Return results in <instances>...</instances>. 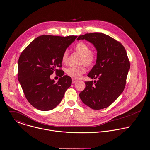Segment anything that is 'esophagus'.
<instances>
[{
  "label": "esophagus",
  "mask_w": 150,
  "mask_h": 150,
  "mask_svg": "<svg viewBox=\"0 0 150 150\" xmlns=\"http://www.w3.org/2000/svg\"><path fill=\"white\" fill-rule=\"evenodd\" d=\"M76 82H78V80H76V79H72V83L73 84L75 83Z\"/></svg>",
  "instance_id": "34e87169"
}]
</instances>
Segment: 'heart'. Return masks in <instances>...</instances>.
<instances>
[{"label":"heart","mask_w":150,"mask_h":150,"mask_svg":"<svg viewBox=\"0 0 150 150\" xmlns=\"http://www.w3.org/2000/svg\"><path fill=\"white\" fill-rule=\"evenodd\" d=\"M75 50L82 55L80 64H85L87 66H91L94 64L96 60V54L94 52L90 51L89 46L85 42H79L74 46ZM69 53L68 50H65L62 55L61 60L64 64H66L68 59ZM86 72V68L84 66L78 67H69L67 69L66 73L68 76L74 78L79 79Z\"/></svg>","instance_id":"1"}]
</instances>
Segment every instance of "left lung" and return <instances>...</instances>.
Returning <instances> with one entry per match:
<instances>
[{
  "instance_id": "obj_1",
  "label": "left lung",
  "mask_w": 150,
  "mask_h": 150,
  "mask_svg": "<svg viewBox=\"0 0 150 150\" xmlns=\"http://www.w3.org/2000/svg\"><path fill=\"white\" fill-rule=\"evenodd\" d=\"M78 40H86L97 51L96 65L88 74L97 81L86 82L79 94L82 101L93 110L110 106L122 94L126 85L130 62L123 45L110 36L95 32L80 35Z\"/></svg>"
}]
</instances>
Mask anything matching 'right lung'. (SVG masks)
Returning a JSON list of instances; mask_svg holds the SVG:
<instances>
[{
    "label": "right lung",
    "instance_id": "1",
    "mask_svg": "<svg viewBox=\"0 0 150 150\" xmlns=\"http://www.w3.org/2000/svg\"><path fill=\"white\" fill-rule=\"evenodd\" d=\"M77 36L61 37L42 35L35 39L21 54L18 59V79L26 98L35 108L49 111L61 101L65 92L71 85L72 79L58 69L63 52ZM59 72L57 83L50 76Z\"/></svg>",
    "mask_w": 150,
    "mask_h": 150
}]
</instances>
